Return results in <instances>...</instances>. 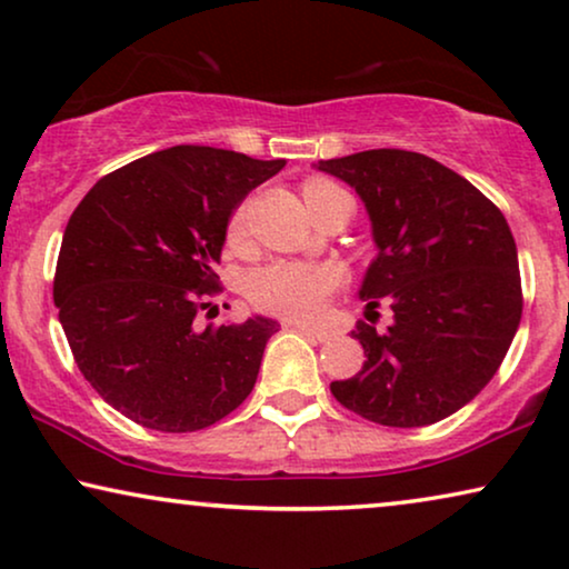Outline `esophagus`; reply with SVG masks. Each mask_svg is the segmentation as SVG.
Returning <instances> with one entry per match:
<instances>
[{
  "instance_id": "1",
  "label": "esophagus",
  "mask_w": 569,
  "mask_h": 569,
  "mask_svg": "<svg viewBox=\"0 0 569 569\" xmlns=\"http://www.w3.org/2000/svg\"><path fill=\"white\" fill-rule=\"evenodd\" d=\"M290 326H295V329H298L302 337H308V339H313V341H326L331 337L329 331L326 329H318V326H310V323H290Z\"/></svg>"
}]
</instances>
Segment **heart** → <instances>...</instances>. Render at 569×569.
<instances>
[{"label":"heart","mask_w":569,"mask_h":569,"mask_svg":"<svg viewBox=\"0 0 569 569\" xmlns=\"http://www.w3.org/2000/svg\"><path fill=\"white\" fill-rule=\"evenodd\" d=\"M306 201H313L341 193L339 186L329 181H310L306 183ZM246 232V207H238L230 217L228 238L238 243ZM337 287V274L331 269L318 267L306 261H274L267 267H259L248 277V298L253 306L269 313H279L287 318H313L318 310L331 298Z\"/></svg>","instance_id":"heart-1"}]
</instances>
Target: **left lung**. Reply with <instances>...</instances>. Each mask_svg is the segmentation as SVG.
<instances>
[{"label":"left lung","mask_w":569,"mask_h":569,"mask_svg":"<svg viewBox=\"0 0 569 569\" xmlns=\"http://www.w3.org/2000/svg\"><path fill=\"white\" fill-rule=\"evenodd\" d=\"M352 186L368 212L376 259L357 298H386V331L357 326L368 360L331 393L386 427H425L456 415L495 378L523 313L518 248L485 193L407 150H365L318 160Z\"/></svg>","instance_id":"1"}]
</instances>
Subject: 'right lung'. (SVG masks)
Instances as JSON below:
<instances>
[{
	"mask_svg": "<svg viewBox=\"0 0 569 569\" xmlns=\"http://www.w3.org/2000/svg\"><path fill=\"white\" fill-rule=\"evenodd\" d=\"M284 160L176 144L92 186L69 217L53 302L77 368L106 403L160 432H193L246 401L279 323H209L228 222Z\"/></svg>",
	"mask_w": 569,
	"mask_h": 569,
	"instance_id": "right-lung-1",
	"label": "right lung"
}]
</instances>
